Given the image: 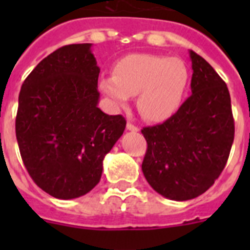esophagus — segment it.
I'll return each instance as SVG.
<instances>
[{
    "instance_id": "obj_1",
    "label": "esophagus",
    "mask_w": 250,
    "mask_h": 250,
    "mask_svg": "<svg viewBox=\"0 0 250 250\" xmlns=\"http://www.w3.org/2000/svg\"><path fill=\"white\" fill-rule=\"evenodd\" d=\"M126 129L129 130V131H139V127L135 126V125L132 123H130V121L126 124Z\"/></svg>"
}]
</instances>
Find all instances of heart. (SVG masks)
<instances>
[{
	"instance_id": "heart-1",
	"label": "heart",
	"mask_w": 250,
	"mask_h": 250,
	"mask_svg": "<svg viewBox=\"0 0 250 250\" xmlns=\"http://www.w3.org/2000/svg\"><path fill=\"white\" fill-rule=\"evenodd\" d=\"M187 63L176 57L132 54L114 65V76H104L100 90L118 107L136 95L141 116L163 123L178 112L189 85Z\"/></svg>"
}]
</instances>
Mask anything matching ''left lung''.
<instances>
[{
	"label": "left lung",
	"instance_id": "left-lung-1",
	"mask_svg": "<svg viewBox=\"0 0 250 250\" xmlns=\"http://www.w3.org/2000/svg\"><path fill=\"white\" fill-rule=\"evenodd\" d=\"M189 55L191 95L174 116L141 130L147 143L145 179L156 193L178 202L194 199L214 184L234 140L227 83L202 56Z\"/></svg>",
	"mask_w": 250,
	"mask_h": 250
}]
</instances>
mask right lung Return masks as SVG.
Listing matches in <instances>:
<instances>
[{
  "mask_svg": "<svg viewBox=\"0 0 250 250\" xmlns=\"http://www.w3.org/2000/svg\"><path fill=\"white\" fill-rule=\"evenodd\" d=\"M91 43L57 48L23 81L16 138L37 187L57 199H75L100 182L103 161L126 120L98 107L100 68Z\"/></svg>",
  "mask_w": 250,
  "mask_h": 250,
  "instance_id": "add662e5",
  "label": "right lung"
}]
</instances>
